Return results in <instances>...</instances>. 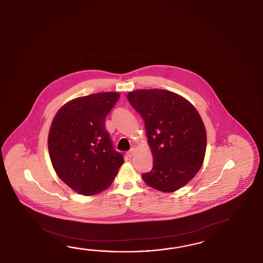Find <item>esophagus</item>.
<instances>
[{
    "label": "esophagus",
    "instance_id": "1",
    "mask_svg": "<svg viewBox=\"0 0 263 263\" xmlns=\"http://www.w3.org/2000/svg\"><path fill=\"white\" fill-rule=\"evenodd\" d=\"M134 155V148H132V149L129 150L127 152V156L129 157V158H132L133 156Z\"/></svg>",
    "mask_w": 263,
    "mask_h": 263
}]
</instances>
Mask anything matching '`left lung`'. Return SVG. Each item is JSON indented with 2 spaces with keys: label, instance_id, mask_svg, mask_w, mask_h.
Here are the masks:
<instances>
[{
  "label": "left lung",
  "instance_id": "8db88e82",
  "mask_svg": "<svg viewBox=\"0 0 263 263\" xmlns=\"http://www.w3.org/2000/svg\"><path fill=\"white\" fill-rule=\"evenodd\" d=\"M144 119L153 167L142 174L155 190L173 192L189 183L201 169L206 150V130L187 100L165 89H139L127 95Z\"/></svg>",
  "mask_w": 263,
  "mask_h": 263
}]
</instances>
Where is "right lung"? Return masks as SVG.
I'll return each instance as SVG.
<instances>
[{
    "instance_id": "add662e5",
    "label": "right lung",
    "mask_w": 263,
    "mask_h": 263,
    "mask_svg": "<svg viewBox=\"0 0 263 263\" xmlns=\"http://www.w3.org/2000/svg\"><path fill=\"white\" fill-rule=\"evenodd\" d=\"M118 92L73 99L58 111L48 134V153L58 176L85 196L113 183L123 155L114 148L105 118L118 102Z\"/></svg>"
}]
</instances>
